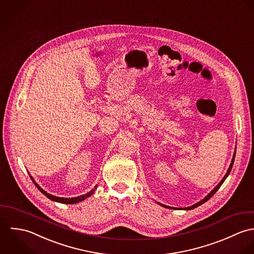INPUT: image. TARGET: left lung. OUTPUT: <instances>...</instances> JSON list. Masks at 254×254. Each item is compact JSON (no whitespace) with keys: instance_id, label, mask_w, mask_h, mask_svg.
Masks as SVG:
<instances>
[{"instance_id":"1","label":"left lung","mask_w":254,"mask_h":254,"mask_svg":"<svg viewBox=\"0 0 254 254\" xmlns=\"http://www.w3.org/2000/svg\"><path fill=\"white\" fill-rule=\"evenodd\" d=\"M235 157H236V150H235V152H234V155H233V159H232V162H231V165H230V167H229V169H228V171H227V173H226V175L224 176V178L222 179V181L213 189V190H211L204 198H203L202 200H200L199 202L195 203V204H193V205H191V206H189V207H185V208H182L183 210H191V209H194V208H196V207H198V206H200L201 204L203 203L206 202L207 200H209L215 193H216V191L220 189V187L223 185V183L225 182V180L228 178V176L230 175V173H231V171H232V168H233V165H234V161H235ZM159 205H161V206H163V207H165V208H169V209H176V207H171V206H167V205H164V204H161V203L157 202ZM180 209V208H179Z\"/></svg>"}]
</instances>
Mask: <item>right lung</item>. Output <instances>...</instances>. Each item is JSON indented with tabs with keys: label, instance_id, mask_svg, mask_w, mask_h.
<instances>
[{
	"label": "right lung",
	"instance_id": "1",
	"mask_svg": "<svg viewBox=\"0 0 254 254\" xmlns=\"http://www.w3.org/2000/svg\"><path fill=\"white\" fill-rule=\"evenodd\" d=\"M30 178H31L32 182L34 183V185L36 186V188H37L44 195H46L49 199H51L53 201H56V202L64 203V204H75V203L81 202V201L84 200L85 198H88L89 196H91V195L94 193L95 190L97 189V186H95V188H94L92 190H90L89 192H87V193H85V194H82V195H80V196H77V197H71V198L59 197V196H55V195H53V194L48 193V192L45 191L43 189H41V187H39V185L34 181V179L31 177V175H30Z\"/></svg>",
	"mask_w": 254,
	"mask_h": 254
}]
</instances>
